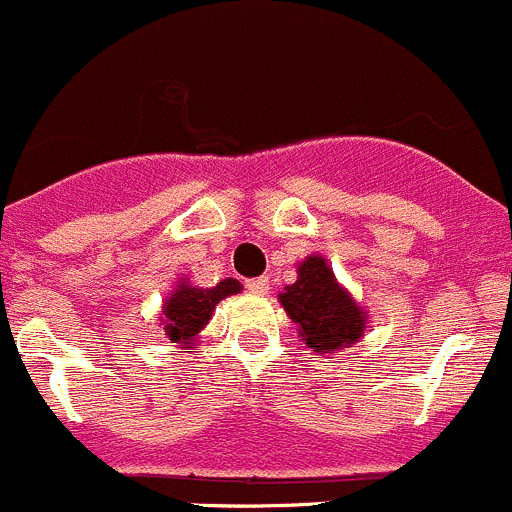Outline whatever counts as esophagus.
I'll use <instances>...</instances> for the list:
<instances>
[{"instance_id": "1", "label": "esophagus", "mask_w": 512, "mask_h": 512, "mask_svg": "<svg viewBox=\"0 0 512 512\" xmlns=\"http://www.w3.org/2000/svg\"><path fill=\"white\" fill-rule=\"evenodd\" d=\"M268 286H271L268 276L249 278V281H246V288H249V293H256V296H263V293H268Z\"/></svg>"}]
</instances>
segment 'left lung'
Returning a JSON list of instances; mask_svg holds the SVG:
<instances>
[{
  "label": "left lung",
  "mask_w": 512,
  "mask_h": 512,
  "mask_svg": "<svg viewBox=\"0 0 512 512\" xmlns=\"http://www.w3.org/2000/svg\"><path fill=\"white\" fill-rule=\"evenodd\" d=\"M298 336L316 353H336L361 341L366 313L336 281L323 256H308L298 266L296 283L278 293Z\"/></svg>",
  "instance_id": "obj_1"
}]
</instances>
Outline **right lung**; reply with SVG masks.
Segmentation results:
<instances>
[{
  "mask_svg": "<svg viewBox=\"0 0 512 512\" xmlns=\"http://www.w3.org/2000/svg\"><path fill=\"white\" fill-rule=\"evenodd\" d=\"M241 291V283L236 278H224L214 288L191 286L189 281H181L176 291L164 301L161 316H164V331L171 343H181V348H191L194 338L204 331L216 311V303L226 296H234Z\"/></svg>",
  "mask_w": 512,
  "mask_h": 512,
  "instance_id": "add662e5",
  "label": "right lung"
}]
</instances>
